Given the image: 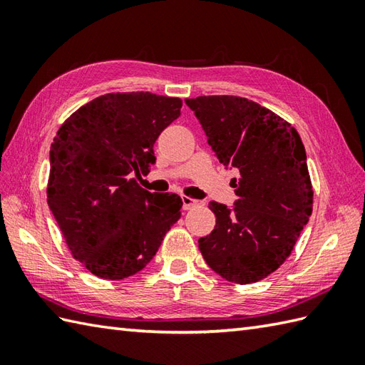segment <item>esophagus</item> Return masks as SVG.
I'll return each mask as SVG.
<instances>
[{
  "label": "esophagus",
  "instance_id": "34e87169",
  "mask_svg": "<svg viewBox=\"0 0 365 365\" xmlns=\"http://www.w3.org/2000/svg\"><path fill=\"white\" fill-rule=\"evenodd\" d=\"M182 202H183V210H190V208L197 205V200L191 199V197H187V196L182 197Z\"/></svg>",
  "mask_w": 365,
  "mask_h": 365
}]
</instances>
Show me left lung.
<instances>
[{
	"instance_id": "1",
	"label": "left lung",
	"mask_w": 365,
	"mask_h": 365,
	"mask_svg": "<svg viewBox=\"0 0 365 365\" xmlns=\"http://www.w3.org/2000/svg\"><path fill=\"white\" fill-rule=\"evenodd\" d=\"M234 178L235 207L210 202L216 226L199 238L215 273L235 284L262 281L282 265L312 215L314 191L298 131L268 108L237 96L185 100Z\"/></svg>"
}]
</instances>
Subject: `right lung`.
I'll return each instance as SVG.
<instances>
[{
    "label": "right lung",
    "mask_w": 365,
    "mask_h": 365,
    "mask_svg": "<svg viewBox=\"0 0 365 365\" xmlns=\"http://www.w3.org/2000/svg\"><path fill=\"white\" fill-rule=\"evenodd\" d=\"M182 100L113 92L83 105L53 139L46 202L73 257L102 279L136 274L180 218L173 192L141 188L153 144L180 115Z\"/></svg>",
    "instance_id": "right-lung-1"
}]
</instances>
